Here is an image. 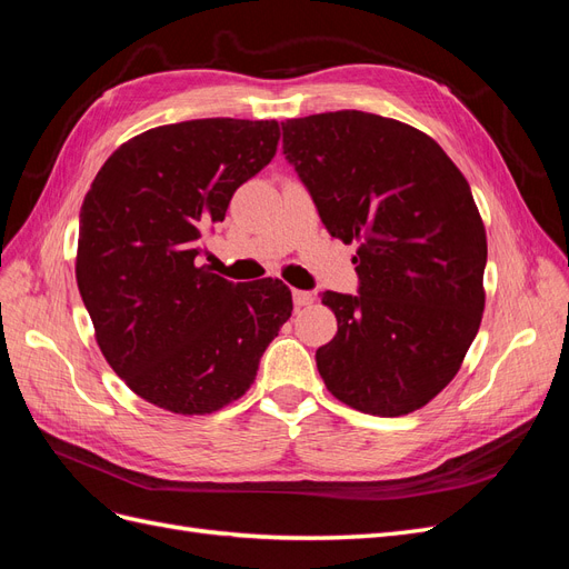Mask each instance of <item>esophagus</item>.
Wrapping results in <instances>:
<instances>
[{
	"label": "esophagus",
	"instance_id": "1",
	"mask_svg": "<svg viewBox=\"0 0 569 569\" xmlns=\"http://www.w3.org/2000/svg\"><path fill=\"white\" fill-rule=\"evenodd\" d=\"M291 297H295V306L297 308H303V306H311L313 303V295H311V291H303V289H295V295H291Z\"/></svg>",
	"mask_w": 569,
	"mask_h": 569
}]
</instances>
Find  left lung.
<instances>
[{
    "label": "left lung",
    "instance_id": "8db88e82",
    "mask_svg": "<svg viewBox=\"0 0 569 569\" xmlns=\"http://www.w3.org/2000/svg\"><path fill=\"white\" fill-rule=\"evenodd\" d=\"M282 153L322 226L358 239V295L322 291L337 335L316 351L339 401L396 418L449 385L485 311L487 232L468 180L425 132L363 111L282 123Z\"/></svg>",
    "mask_w": 569,
    "mask_h": 569
}]
</instances>
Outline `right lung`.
Wrapping results in <instances>:
<instances>
[{
  "instance_id": "obj_1",
  "label": "right lung",
  "mask_w": 569,
  "mask_h": 569,
  "mask_svg": "<svg viewBox=\"0 0 569 569\" xmlns=\"http://www.w3.org/2000/svg\"><path fill=\"white\" fill-rule=\"evenodd\" d=\"M278 140L274 120L153 128L111 153L82 201V303L113 372L153 406L206 416L237 401L291 316L280 280L234 284L199 266L203 232Z\"/></svg>"
}]
</instances>
